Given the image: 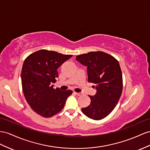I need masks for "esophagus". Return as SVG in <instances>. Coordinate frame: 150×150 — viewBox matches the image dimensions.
Listing matches in <instances>:
<instances>
[{"instance_id":"34e87169","label":"esophagus","mask_w":150,"mask_h":150,"mask_svg":"<svg viewBox=\"0 0 150 150\" xmlns=\"http://www.w3.org/2000/svg\"><path fill=\"white\" fill-rule=\"evenodd\" d=\"M74 93L75 94H76V96H80V95L82 94L81 93H76V92H74Z\"/></svg>"}]
</instances>
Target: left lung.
I'll return each instance as SVG.
<instances>
[{
  "instance_id": "1",
  "label": "left lung",
  "mask_w": 150,
  "mask_h": 150,
  "mask_svg": "<svg viewBox=\"0 0 150 150\" xmlns=\"http://www.w3.org/2000/svg\"><path fill=\"white\" fill-rule=\"evenodd\" d=\"M76 60L87 67L88 82L95 83L96 93L90 96L91 103L82 113L95 120H101L112 112L122 91V74L118 61L104 52L79 55Z\"/></svg>"
}]
</instances>
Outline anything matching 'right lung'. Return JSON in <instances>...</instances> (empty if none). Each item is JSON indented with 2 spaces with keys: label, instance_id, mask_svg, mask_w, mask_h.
<instances>
[{
  "label": "right lung",
  "instance_id": "right-lung-1",
  "mask_svg": "<svg viewBox=\"0 0 150 150\" xmlns=\"http://www.w3.org/2000/svg\"><path fill=\"white\" fill-rule=\"evenodd\" d=\"M71 57L43 49L25 60L21 75L23 91L28 105L37 114L48 118L63 108L72 91L54 89L52 83L58 77L57 69Z\"/></svg>",
  "mask_w": 150,
  "mask_h": 150
}]
</instances>
